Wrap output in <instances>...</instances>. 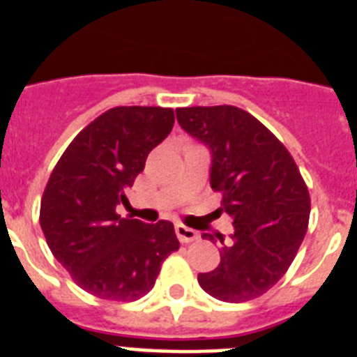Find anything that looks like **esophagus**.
<instances>
[{"instance_id": "34e87169", "label": "esophagus", "mask_w": 357, "mask_h": 357, "mask_svg": "<svg viewBox=\"0 0 357 357\" xmlns=\"http://www.w3.org/2000/svg\"><path fill=\"white\" fill-rule=\"evenodd\" d=\"M175 232H176V238H178V241L181 243H191L198 238L197 230L189 229V227L182 225V223L175 225Z\"/></svg>"}]
</instances>
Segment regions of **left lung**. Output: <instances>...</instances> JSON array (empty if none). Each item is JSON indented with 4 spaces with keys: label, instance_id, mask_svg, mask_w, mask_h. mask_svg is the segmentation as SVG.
Instances as JSON below:
<instances>
[{
    "label": "left lung",
    "instance_id": "1",
    "mask_svg": "<svg viewBox=\"0 0 357 357\" xmlns=\"http://www.w3.org/2000/svg\"><path fill=\"white\" fill-rule=\"evenodd\" d=\"M176 119L209 146L211 188L234 218L230 243L216 234L222 261L198 282L223 302L257 298L288 272L304 241L311 198L291 153L247 110L234 105L182 107ZM209 238L211 234H202Z\"/></svg>",
    "mask_w": 357,
    "mask_h": 357
}]
</instances>
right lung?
Masks as SVG:
<instances>
[{
	"label": "right lung",
	"instance_id": "right-lung-1",
	"mask_svg": "<svg viewBox=\"0 0 357 357\" xmlns=\"http://www.w3.org/2000/svg\"><path fill=\"white\" fill-rule=\"evenodd\" d=\"M173 123L175 112L164 107L109 109L71 141L50 175L40 200L44 238L73 280L98 298H141L181 247L173 223L116 213Z\"/></svg>",
	"mask_w": 357,
	"mask_h": 357
}]
</instances>
